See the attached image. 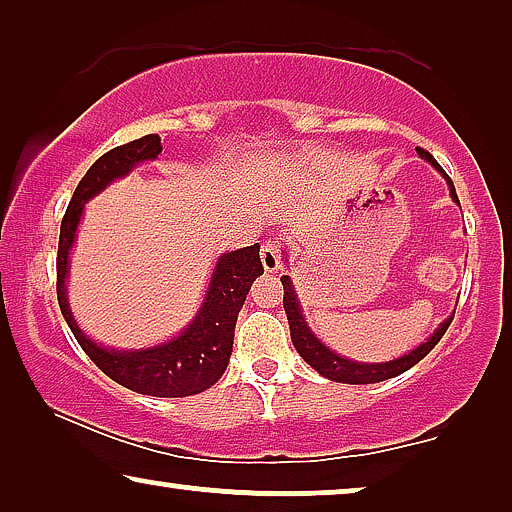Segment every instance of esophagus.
Returning a JSON list of instances; mask_svg holds the SVG:
<instances>
[{"instance_id":"obj_1","label":"esophagus","mask_w":512,"mask_h":512,"mask_svg":"<svg viewBox=\"0 0 512 512\" xmlns=\"http://www.w3.org/2000/svg\"><path fill=\"white\" fill-rule=\"evenodd\" d=\"M279 256H282V249H279L277 242L268 240L261 249V261L265 272H277L279 270Z\"/></svg>"}]
</instances>
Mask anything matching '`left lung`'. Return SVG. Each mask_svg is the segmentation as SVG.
<instances>
[{"label":"left lung","instance_id":"obj_1","mask_svg":"<svg viewBox=\"0 0 512 512\" xmlns=\"http://www.w3.org/2000/svg\"><path fill=\"white\" fill-rule=\"evenodd\" d=\"M417 153L426 160V163H431L440 174H443V177L447 179V186H450L452 200L459 202L452 179L447 177V172L438 165V160L424 149H417ZM282 286H284V312H286V319H289L293 347H296V352L303 356V359L310 363V366L317 370L319 375H324L333 382L373 384V382H384V380H389V377H396V375L405 373V370H410L412 366H415V363L422 361L424 356L438 345L440 338H443L445 331H447V326H450L452 319H454V314L450 319H445L443 324L436 328V333H433L429 340L422 342V345H419L417 349H412L410 354L401 356V359H394V361H387V363H356V361L342 359V356L331 352V349H328L324 342H321L317 335L310 331V326H307V321L303 319V312H300L296 291H293V282L286 275L282 277Z\"/></svg>","mask_w":512,"mask_h":512}]
</instances>
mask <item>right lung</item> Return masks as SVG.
<instances>
[{
    "mask_svg": "<svg viewBox=\"0 0 512 512\" xmlns=\"http://www.w3.org/2000/svg\"><path fill=\"white\" fill-rule=\"evenodd\" d=\"M160 151H163V146H160L158 135L139 137L135 142L107 151L83 174L60 223L58 303L76 342L104 375H109L123 387L137 391V394L181 398L209 389L226 370L230 352H233L237 314L247 300L254 279L263 275V263L258 256L261 244H251V247L223 254L216 261L205 303H202L198 317L191 321V326L174 340L163 342L158 347L139 349V352H121V349L116 352V349L100 347L90 340L76 326L67 303L65 286L69 251H72L76 240V226L81 221L83 205L111 181L125 177L137 163L158 158Z\"/></svg>",
    "mask_w": 512,
    "mask_h": 512,
    "instance_id": "right-lung-1",
    "label": "right lung"
}]
</instances>
